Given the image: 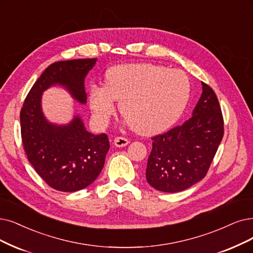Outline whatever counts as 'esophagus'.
Segmentation results:
<instances>
[{
    "instance_id": "34e87169",
    "label": "esophagus",
    "mask_w": 253,
    "mask_h": 253,
    "mask_svg": "<svg viewBox=\"0 0 253 253\" xmlns=\"http://www.w3.org/2000/svg\"><path fill=\"white\" fill-rule=\"evenodd\" d=\"M129 143V141L125 137H116L114 139V145L116 147H125Z\"/></svg>"
}]
</instances>
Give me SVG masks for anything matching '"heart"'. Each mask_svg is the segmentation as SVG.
Returning <instances> with one entry per match:
<instances>
[{
	"instance_id": "heart-1",
	"label": "heart",
	"mask_w": 253,
	"mask_h": 253,
	"mask_svg": "<svg viewBox=\"0 0 253 253\" xmlns=\"http://www.w3.org/2000/svg\"><path fill=\"white\" fill-rule=\"evenodd\" d=\"M188 77L178 69L149 63L119 64L109 68L105 86H92L89 104L95 120L108 125L119 100L125 124L141 135L162 132L183 114L190 97Z\"/></svg>"
}]
</instances>
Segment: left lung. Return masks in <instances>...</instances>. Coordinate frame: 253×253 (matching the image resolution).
<instances>
[{"label":"left lung","mask_w":253,"mask_h":253,"mask_svg":"<svg viewBox=\"0 0 253 253\" xmlns=\"http://www.w3.org/2000/svg\"><path fill=\"white\" fill-rule=\"evenodd\" d=\"M203 93L192 117L169 132L151 138L146 179L155 189L175 193L203 179L223 137V118L218 98L201 82Z\"/></svg>","instance_id":"left-lung-1"}]
</instances>
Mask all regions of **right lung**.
<instances>
[{"label":"right lung","mask_w":253,"mask_h":253,"mask_svg":"<svg viewBox=\"0 0 253 253\" xmlns=\"http://www.w3.org/2000/svg\"><path fill=\"white\" fill-rule=\"evenodd\" d=\"M96 59H76L50 64L28 93L21 111V129L28 160L52 188L76 192L88 187L102 171L110 143L106 134L87 130L79 113L66 125L50 123L42 111V94L60 86L77 103L86 105L85 78Z\"/></svg>","instance_id":"1"}]
</instances>
